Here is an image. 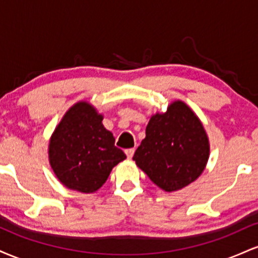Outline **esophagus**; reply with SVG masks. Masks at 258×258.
Instances as JSON below:
<instances>
[{"label": "esophagus", "instance_id": "34e87169", "mask_svg": "<svg viewBox=\"0 0 258 258\" xmlns=\"http://www.w3.org/2000/svg\"><path fill=\"white\" fill-rule=\"evenodd\" d=\"M125 153H126L127 158L131 159L132 156H133V154H135V148H130V149H126Z\"/></svg>", "mask_w": 258, "mask_h": 258}]
</instances>
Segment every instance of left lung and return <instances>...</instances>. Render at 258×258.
<instances>
[{"label":"left lung","mask_w":258,"mask_h":258,"mask_svg":"<svg viewBox=\"0 0 258 258\" xmlns=\"http://www.w3.org/2000/svg\"><path fill=\"white\" fill-rule=\"evenodd\" d=\"M210 143L203 123L182 100L150 117L133 160L165 191L184 188L205 170Z\"/></svg>","instance_id":"obj_1"}]
</instances>
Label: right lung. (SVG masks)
I'll use <instances>...</instances> for the list:
<instances>
[{"instance_id": "obj_1", "label": "right lung", "mask_w": 258, "mask_h": 258, "mask_svg": "<svg viewBox=\"0 0 258 258\" xmlns=\"http://www.w3.org/2000/svg\"><path fill=\"white\" fill-rule=\"evenodd\" d=\"M102 121L103 115L90 103L79 102L55 127L48 147L49 164L67 188L94 193L104 184L112 167L126 159Z\"/></svg>"}]
</instances>
